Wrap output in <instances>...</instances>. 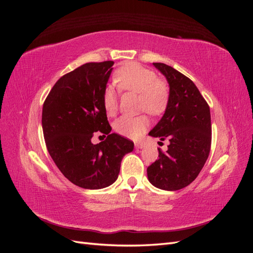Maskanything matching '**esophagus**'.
<instances>
[{
	"label": "esophagus",
	"instance_id": "obj_1",
	"mask_svg": "<svg viewBox=\"0 0 253 253\" xmlns=\"http://www.w3.org/2000/svg\"><path fill=\"white\" fill-rule=\"evenodd\" d=\"M143 142H141V141H138V142H135V148L136 149H142L143 148Z\"/></svg>",
	"mask_w": 253,
	"mask_h": 253
}]
</instances>
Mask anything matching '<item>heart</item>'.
Wrapping results in <instances>:
<instances>
[{
  "label": "heart",
  "mask_w": 253,
  "mask_h": 253,
  "mask_svg": "<svg viewBox=\"0 0 253 253\" xmlns=\"http://www.w3.org/2000/svg\"><path fill=\"white\" fill-rule=\"evenodd\" d=\"M115 81L122 90L139 94V109L151 115L163 114L169 102V87L156 74L138 63H128L120 67L115 74ZM103 106L109 116H114L118 110V96L111 86L103 94ZM150 121L145 115L136 117L121 116L114 122V129L118 134L129 138H138L149 126Z\"/></svg>",
  "instance_id": "b5f03b06"
}]
</instances>
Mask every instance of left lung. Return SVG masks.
I'll return each instance as SVG.
<instances>
[{"label": "left lung", "mask_w": 253, "mask_h": 253, "mask_svg": "<svg viewBox=\"0 0 253 253\" xmlns=\"http://www.w3.org/2000/svg\"><path fill=\"white\" fill-rule=\"evenodd\" d=\"M170 86L163 118L149 133L170 141L158 149V159L148 167L153 186L167 191L189 186L202 171L211 148L210 108L192 80L165 63H153Z\"/></svg>", "instance_id": "1"}]
</instances>
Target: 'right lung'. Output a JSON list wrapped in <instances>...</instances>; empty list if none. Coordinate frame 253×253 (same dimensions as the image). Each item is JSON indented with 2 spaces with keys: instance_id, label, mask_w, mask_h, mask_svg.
<instances>
[{
  "instance_id": "obj_1",
  "label": "right lung",
  "mask_w": 253,
  "mask_h": 253,
  "mask_svg": "<svg viewBox=\"0 0 253 253\" xmlns=\"http://www.w3.org/2000/svg\"><path fill=\"white\" fill-rule=\"evenodd\" d=\"M113 61L90 62L62 76L43 104L42 127L46 148L65 177L83 189H102L118 178L121 160L134 142L116 133L106 117L103 94ZM96 132L108 134L94 145Z\"/></svg>"
}]
</instances>
